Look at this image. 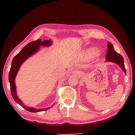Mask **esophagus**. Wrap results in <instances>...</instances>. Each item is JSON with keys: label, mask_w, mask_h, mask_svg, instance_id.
<instances>
[{"label": "esophagus", "mask_w": 135, "mask_h": 135, "mask_svg": "<svg viewBox=\"0 0 135 135\" xmlns=\"http://www.w3.org/2000/svg\"><path fill=\"white\" fill-rule=\"evenodd\" d=\"M72 73H74V74H76L77 73V71H75H75H73Z\"/></svg>", "instance_id": "1"}]
</instances>
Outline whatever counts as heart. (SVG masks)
I'll use <instances>...</instances> for the list:
<instances>
[{"mask_svg":"<svg viewBox=\"0 0 135 135\" xmlns=\"http://www.w3.org/2000/svg\"><path fill=\"white\" fill-rule=\"evenodd\" d=\"M92 53H93V54H97L98 52L96 51H92Z\"/></svg>","mask_w":135,"mask_h":135,"instance_id":"1","label":"heart"}]
</instances>
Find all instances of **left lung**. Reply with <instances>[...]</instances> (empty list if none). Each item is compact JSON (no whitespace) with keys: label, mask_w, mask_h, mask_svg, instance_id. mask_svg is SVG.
<instances>
[{"label":"left lung","mask_w":135,"mask_h":135,"mask_svg":"<svg viewBox=\"0 0 135 135\" xmlns=\"http://www.w3.org/2000/svg\"><path fill=\"white\" fill-rule=\"evenodd\" d=\"M108 50L107 51V54L106 59L107 61L113 62L118 64L125 73H126V69L125 68L124 59L122 56L119 53H117L114 49L113 45L109 42H108Z\"/></svg>","instance_id":"obj_1"}]
</instances>
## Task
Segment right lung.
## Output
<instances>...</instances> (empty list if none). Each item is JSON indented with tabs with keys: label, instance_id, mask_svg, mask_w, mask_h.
Wrapping results in <instances>:
<instances>
[{
	"label": "right lung",
	"instance_id": "right-lung-1",
	"mask_svg": "<svg viewBox=\"0 0 135 135\" xmlns=\"http://www.w3.org/2000/svg\"><path fill=\"white\" fill-rule=\"evenodd\" d=\"M52 42L51 40H45L42 41L41 39L37 40L36 41H32L26 45L22 50L17 54L13 59L11 69L9 73V82L10 83V88L11 94L14 100L23 108H24L30 112H38L45 110L46 109H49V108L45 109H36L32 107H26L22 102L17 97L16 92V85L15 84V76L19 70L21 64L25 61L28 57L31 56L33 54L36 53L40 48V46H49L51 44Z\"/></svg>",
	"mask_w": 135,
	"mask_h": 135
}]
</instances>
